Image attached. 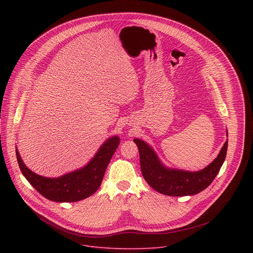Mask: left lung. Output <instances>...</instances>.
I'll use <instances>...</instances> for the list:
<instances>
[{
  "mask_svg": "<svg viewBox=\"0 0 253 253\" xmlns=\"http://www.w3.org/2000/svg\"><path fill=\"white\" fill-rule=\"evenodd\" d=\"M228 136V133L226 132ZM139 149L140 167L146 182L157 192L168 196L194 195L207 188L218 174L226 157L228 140L219 154L199 171H187L165 166L154 149L145 141L133 140Z\"/></svg>",
  "mask_w": 253,
  "mask_h": 253,
  "instance_id": "obj_1",
  "label": "left lung"
}]
</instances>
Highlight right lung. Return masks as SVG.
<instances>
[{
  "instance_id": "right-lung-1",
  "label": "right lung",
  "mask_w": 253,
  "mask_h": 253,
  "mask_svg": "<svg viewBox=\"0 0 253 253\" xmlns=\"http://www.w3.org/2000/svg\"><path fill=\"white\" fill-rule=\"evenodd\" d=\"M119 143L120 139L117 135L109 137L85 166L55 178L45 177L30 170L23 162L17 148L16 155L23 175L41 195L56 202H76L98 190Z\"/></svg>"
}]
</instances>
